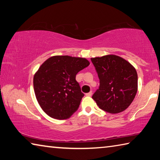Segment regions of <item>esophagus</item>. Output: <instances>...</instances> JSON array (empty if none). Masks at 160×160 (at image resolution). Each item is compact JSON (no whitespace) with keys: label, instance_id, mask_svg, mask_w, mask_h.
Segmentation results:
<instances>
[{"label":"esophagus","instance_id":"esophagus-1","mask_svg":"<svg viewBox=\"0 0 160 160\" xmlns=\"http://www.w3.org/2000/svg\"><path fill=\"white\" fill-rule=\"evenodd\" d=\"M92 92L90 91V92L86 93V94H85V95H86V96H88V97H91V96H92Z\"/></svg>","mask_w":160,"mask_h":160}]
</instances>
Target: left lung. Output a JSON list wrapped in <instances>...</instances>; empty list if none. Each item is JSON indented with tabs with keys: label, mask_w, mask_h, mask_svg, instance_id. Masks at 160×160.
Here are the masks:
<instances>
[{
	"label": "left lung",
	"mask_w": 160,
	"mask_h": 160,
	"mask_svg": "<svg viewBox=\"0 0 160 160\" xmlns=\"http://www.w3.org/2000/svg\"><path fill=\"white\" fill-rule=\"evenodd\" d=\"M99 79L98 90L92 95L100 109L110 113L126 110L138 91V74L135 68L116 55L92 58Z\"/></svg>",
	"instance_id": "left-lung-1"
}]
</instances>
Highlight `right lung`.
I'll list each match as a JSON object with an SVG mask.
<instances>
[{
	"label": "right lung",
	"mask_w": 160,
	"mask_h": 160,
	"mask_svg": "<svg viewBox=\"0 0 160 160\" xmlns=\"http://www.w3.org/2000/svg\"><path fill=\"white\" fill-rule=\"evenodd\" d=\"M90 65L86 58L55 56L42 63L35 73L34 90L43 111L63 120L76 112L84 96L75 77Z\"/></svg>",
	"instance_id": "1"
}]
</instances>
